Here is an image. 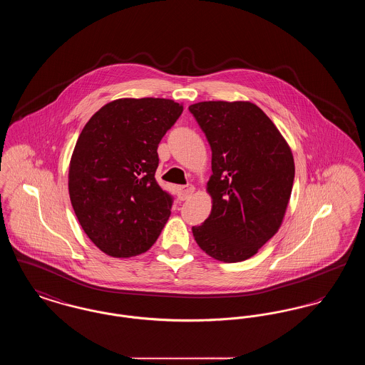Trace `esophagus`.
I'll list each match as a JSON object with an SVG mask.
<instances>
[{
    "label": "esophagus",
    "instance_id": "1",
    "mask_svg": "<svg viewBox=\"0 0 365 365\" xmlns=\"http://www.w3.org/2000/svg\"><path fill=\"white\" fill-rule=\"evenodd\" d=\"M192 192H194V186H191V185H189V186H182V187L178 189V198L185 201V200H187L190 197Z\"/></svg>",
    "mask_w": 365,
    "mask_h": 365
}]
</instances>
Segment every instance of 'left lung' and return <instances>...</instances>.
<instances>
[{"instance_id": "1", "label": "left lung", "mask_w": 365, "mask_h": 365, "mask_svg": "<svg viewBox=\"0 0 365 365\" xmlns=\"http://www.w3.org/2000/svg\"><path fill=\"white\" fill-rule=\"evenodd\" d=\"M189 110L212 150V210L191 228L194 240L216 260L250 259L283 222L294 182L290 146L249 101H204Z\"/></svg>"}]
</instances>
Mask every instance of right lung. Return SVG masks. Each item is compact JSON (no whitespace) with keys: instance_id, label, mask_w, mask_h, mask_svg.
Wrapping results in <instances>:
<instances>
[{"instance_id":"add662e5","label":"right lung","mask_w":365,"mask_h":365,"mask_svg":"<svg viewBox=\"0 0 365 365\" xmlns=\"http://www.w3.org/2000/svg\"><path fill=\"white\" fill-rule=\"evenodd\" d=\"M183 112L165 98H119L97 110L71 157L75 215L101 252L133 257L156 242L173 197L156 182L157 148Z\"/></svg>"}]
</instances>
